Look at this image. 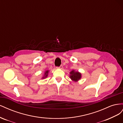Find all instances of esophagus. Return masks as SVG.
<instances>
[{
	"label": "esophagus",
	"instance_id": "obj_1",
	"mask_svg": "<svg viewBox=\"0 0 123 123\" xmlns=\"http://www.w3.org/2000/svg\"><path fill=\"white\" fill-rule=\"evenodd\" d=\"M57 68H59V69H62V65H61L59 67H57Z\"/></svg>",
	"mask_w": 123,
	"mask_h": 123
}]
</instances>
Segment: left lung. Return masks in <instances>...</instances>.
Wrapping results in <instances>:
<instances>
[{
	"label": "left lung",
	"mask_w": 123,
	"mask_h": 123,
	"mask_svg": "<svg viewBox=\"0 0 123 123\" xmlns=\"http://www.w3.org/2000/svg\"><path fill=\"white\" fill-rule=\"evenodd\" d=\"M70 78L74 81H77L81 79V74L79 72L72 70L70 72Z\"/></svg>",
	"instance_id": "1"
}]
</instances>
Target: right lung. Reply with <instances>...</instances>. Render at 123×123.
Returning <instances> with one entry per match:
<instances>
[{
    "label": "right lung",
    "instance_id": "right-lung-1",
    "mask_svg": "<svg viewBox=\"0 0 123 123\" xmlns=\"http://www.w3.org/2000/svg\"><path fill=\"white\" fill-rule=\"evenodd\" d=\"M48 73H49V70H47L44 72V76L42 77V79H44V78H46L48 76Z\"/></svg>",
    "mask_w": 123,
    "mask_h": 123
}]
</instances>
